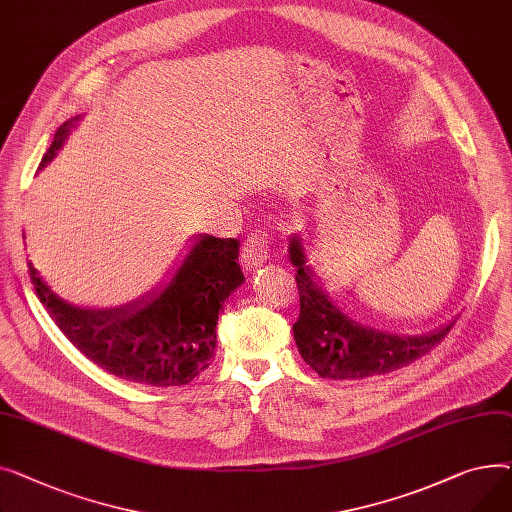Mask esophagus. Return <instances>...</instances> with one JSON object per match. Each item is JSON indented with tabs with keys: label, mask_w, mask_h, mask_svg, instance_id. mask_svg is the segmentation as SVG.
Instances as JSON below:
<instances>
[{
	"label": "esophagus",
	"mask_w": 512,
	"mask_h": 512,
	"mask_svg": "<svg viewBox=\"0 0 512 512\" xmlns=\"http://www.w3.org/2000/svg\"><path fill=\"white\" fill-rule=\"evenodd\" d=\"M268 260V233L266 231H252L242 246V262L248 270L262 266Z\"/></svg>",
	"instance_id": "34e87169"
}]
</instances>
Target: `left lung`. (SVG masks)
Wrapping results in <instances>:
<instances>
[{"instance_id": "obj_1", "label": "left lung", "mask_w": 512, "mask_h": 512, "mask_svg": "<svg viewBox=\"0 0 512 512\" xmlns=\"http://www.w3.org/2000/svg\"><path fill=\"white\" fill-rule=\"evenodd\" d=\"M289 260L297 268L299 318L293 339L304 362L322 378L362 380L413 364L436 347L455 322L417 337L388 335L345 316L314 279L306 264L302 237H291Z\"/></svg>"}]
</instances>
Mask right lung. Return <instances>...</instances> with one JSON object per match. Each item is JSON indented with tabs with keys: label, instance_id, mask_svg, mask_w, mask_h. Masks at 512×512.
Returning <instances> with one entry per match:
<instances>
[{
	"label": "right lung",
	"instance_id": "right-lung-1",
	"mask_svg": "<svg viewBox=\"0 0 512 512\" xmlns=\"http://www.w3.org/2000/svg\"><path fill=\"white\" fill-rule=\"evenodd\" d=\"M80 115L59 126L41 161L55 157ZM239 242L200 235L163 291L109 310L64 302L28 262L41 304L90 362L105 372L146 386H182L210 366L217 347V320L225 299L244 283L237 264Z\"/></svg>",
	"mask_w": 512,
	"mask_h": 512
}]
</instances>
